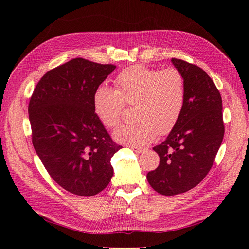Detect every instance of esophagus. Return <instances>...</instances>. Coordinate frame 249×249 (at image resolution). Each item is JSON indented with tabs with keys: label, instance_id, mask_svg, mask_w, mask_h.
<instances>
[{
	"label": "esophagus",
	"instance_id": "obj_1",
	"mask_svg": "<svg viewBox=\"0 0 249 249\" xmlns=\"http://www.w3.org/2000/svg\"><path fill=\"white\" fill-rule=\"evenodd\" d=\"M132 149L134 150L135 153H142L143 152V148L142 147H136V146H134V147H132Z\"/></svg>",
	"mask_w": 249,
	"mask_h": 249
}]
</instances>
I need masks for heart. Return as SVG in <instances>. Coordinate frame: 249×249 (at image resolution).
Returning a JSON list of instances; mask_svg holds the SVG:
<instances>
[{
	"instance_id": "obj_1",
	"label": "heart",
	"mask_w": 249,
	"mask_h": 249,
	"mask_svg": "<svg viewBox=\"0 0 249 249\" xmlns=\"http://www.w3.org/2000/svg\"><path fill=\"white\" fill-rule=\"evenodd\" d=\"M115 90L101 86L92 99L93 111L107 129H114L122 119L124 106H135L136 122L117 127L114 138L132 146L152 142L157 134L172 131L185 106V79L178 70L132 66L120 72L114 81Z\"/></svg>"
}]
</instances>
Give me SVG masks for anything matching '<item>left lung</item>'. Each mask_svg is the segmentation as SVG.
Returning a JSON list of instances; mask_svg holds the SVG:
<instances>
[{
    "label": "left lung",
    "instance_id": "8db88e82",
    "mask_svg": "<svg viewBox=\"0 0 249 249\" xmlns=\"http://www.w3.org/2000/svg\"><path fill=\"white\" fill-rule=\"evenodd\" d=\"M185 79V106L166 140L153 149L160 163L147 173L153 189L163 195L184 193L212 168L224 135L222 100L208 73L195 64L171 59Z\"/></svg>",
    "mask_w": 249,
    "mask_h": 249
}]
</instances>
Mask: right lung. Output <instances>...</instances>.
Listing matches in <instances>:
<instances>
[{"label": "right lung", "instance_id": "right-lung-1", "mask_svg": "<svg viewBox=\"0 0 249 249\" xmlns=\"http://www.w3.org/2000/svg\"><path fill=\"white\" fill-rule=\"evenodd\" d=\"M115 67L71 59L44 74L29 102L36 154L59 186L80 196L108 186L111 158L123 147L96 118L92 104L95 90Z\"/></svg>", "mask_w": 249, "mask_h": 249}]
</instances>
